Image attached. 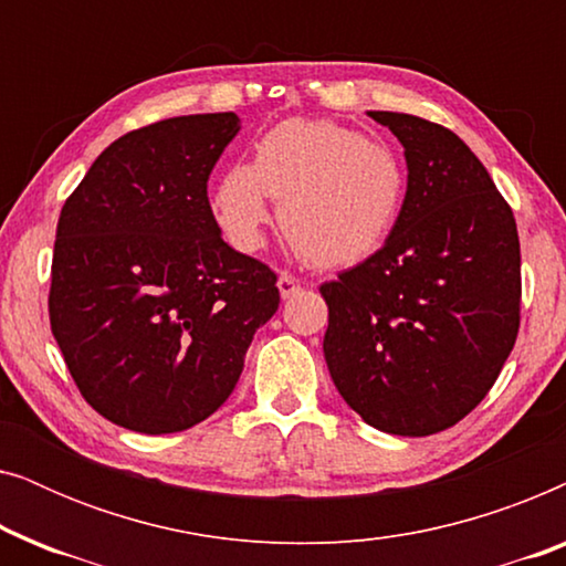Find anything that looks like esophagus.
Wrapping results in <instances>:
<instances>
[{"instance_id": "34e87169", "label": "esophagus", "mask_w": 566, "mask_h": 566, "mask_svg": "<svg viewBox=\"0 0 566 566\" xmlns=\"http://www.w3.org/2000/svg\"><path fill=\"white\" fill-rule=\"evenodd\" d=\"M277 291H281L283 298H291V296H296V293L301 291V283L293 275L281 273V277H277Z\"/></svg>"}]
</instances>
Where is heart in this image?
Segmentation results:
<instances>
[{"instance_id":"1","label":"heart","mask_w":566,"mask_h":566,"mask_svg":"<svg viewBox=\"0 0 566 566\" xmlns=\"http://www.w3.org/2000/svg\"><path fill=\"white\" fill-rule=\"evenodd\" d=\"M407 196L405 161L389 144L332 120L291 118L254 144L213 190V216L239 252L260 250L277 221L289 242L322 268L366 260L391 234Z\"/></svg>"}]
</instances>
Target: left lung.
<instances>
[{"instance_id": "1", "label": "left lung", "mask_w": 566, "mask_h": 566, "mask_svg": "<svg viewBox=\"0 0 566 566\" xmlns=\"http://www.w3.org/2000/svg\"><path fill=\"white\" fill-rule=\"evenodd\" d=\"M405 146L407 196L381 250L322 283L324 360L376 430L453 428L497 381L521 327L513 208L453 130L374 111Z\"/></svg>"}]
</instances>
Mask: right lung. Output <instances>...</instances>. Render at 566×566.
<instances>
[{"label": "right lung", "mask_w": 566, "mask_h": 566, "mask_svg": "<svg viewBox=\"0 0 566 566\" xmlns=\"http://www.w3.org/2000/svg\"><path fill=\"white\" fill-rule=\"evenodd\" d=\"M234 113L128 130L61 208L51 332L87 405L120 428L165 436L234 391L254 332L277 312V275L231 250L208 177Z\"/></svg>", "instance_id": "1"}]
</instances>
